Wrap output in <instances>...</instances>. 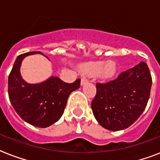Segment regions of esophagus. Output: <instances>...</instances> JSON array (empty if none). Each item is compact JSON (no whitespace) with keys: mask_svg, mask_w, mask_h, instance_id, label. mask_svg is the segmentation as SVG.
I'll return each instance as SVG.
<instances>
[{"mask_svg":"<svg viewBox=\"0 0 160 160\" xmlns=\"http://www.w3.org/2000/svg\"><path fill=\"white\" fill-rule=\"evenodd\" d=\"M88 82H89V80H88V79H86L85 77H83L82 79H81V85H85V84H87Z\"/></svg>","mask_w":160,"mask_h":160,"instance_id":"34e87169","label":"esophagus"}]
</instances>
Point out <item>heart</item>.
Masks as SVG:
<instances>
[{"mask_svg":"<svg viewBox=\"0 0 160 160\" xmlns=\"http://www.w3.org/2000/svg\"><path fill=\"white\" fill-rule=\"evenodd\" d=\"M83 71L88 75H95L98 74L99 77L104 80L110 79L115 75L117 70L116 64L113 61H92L86 63L82 66Z\"/></svg>","mask_w":160,"mask_h":160,"instance_id":"obj_1","label":"heart"}]
</instances>
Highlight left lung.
<instances>
[{
  "mask_svg": "<svg viewBox=\"0 0 160 160\" xmlns=\"http://www.w3.org/2000/svg\"><path fill=\"white\" fill-rule=\"evenodd\" d=\"M151 85V74L145 62L122 72L114 80L96 83V95L91 102L96 120L112 131L129 127L146 108Z\"/></svg>",
  "mask_w": 160,
  "mask_h": 160,
  "instance_id": "left-lung-1",
  "label": "left lung"
}]
</instances>
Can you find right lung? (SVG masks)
Returning a JSON list of instances; mask_svg holds the SVG:
<instances>
[{"mask_svg": "<svg viewBox=\"0 0 160 160\" xmlns=\"http://www.w3.org/2000/svg\"><path fill=\"white\" fill-rule=\"evenodd\" d=\"M36 53L41 52H27L16 58L8 77V95L11 105L21 119L34 126L46 128L62 116L68 97L80 87V80L70 84L52 76L40 84L26 83L20 74L21 61Z\"/></svg>", "mask_w": 160, "mask_h": 160, "instance_id": "right-lung-1", "label": "right lung"}]
</instances>
